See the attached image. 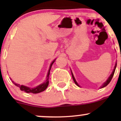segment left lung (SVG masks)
Wrapping results in <instances>:
<instances>
[{
	"label": "left lung",
	"mask_w": 121,
	"mask_h": 121,
	"mask_svg": "<svg viewBox=\"0 0 121 121\" xmlns=\"http://www.w3.org/2000/svg\"><path fill=\"white\" fill-rule=\"evenodd\" d=\"M116 66H117V62H116V65H115L114 68V69H113V72H112V74H110V76H109V78H108V80H106V81L105 82H104V84H103V85H102L100 87V88H102V87H104L108 85L109 84V83H110V82L111 81V80H112V78H113V76H114V72H115V70H116ZM71 73H72V78H73V81H74V82H75V84H76V85H77L78 86L80 87V86H79V85L78 84V83H77V82H76V80H75V78H74V76H73V73H72V71H71Z\"/></svg>",
	"instance_id": "8db88e82"
}]
</instances>
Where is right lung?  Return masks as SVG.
<instances>
[{
    "label": "right lung",
    "instance_id": "right-lung-1",
    "mask_svg": "<svg viewBox=\"0 0 121 121\" xmlns=\"http://www.w3.org/2000/svg\"><path fill=\"white\" fill-rule=\"evenodd\" d=\"M55 60H56V59L54 60L53 61L52 63H51V65H50V68H49V70H48V74H47L46 80H45V81H44L43 84H41L37 86L36 87L32 88V87H28V86H24V85H20V84H16V83L14 82L13 81H12V82H13V84H14L15 85H16V86L19 87V88L20 89L21 91H25V92L28 93H32L36 94V93H39L41 92V91H44L47 88V87H48V84H49V74H50V70H51V67H52V65H53V62L55 61Z\"/></svg>",
    "mask_w": 121,
    "mask_h": 121
}]
</instances>
